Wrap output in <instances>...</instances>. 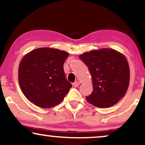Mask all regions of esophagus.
I'll return each mask as SVG.
<instances>
[{
    "label": "esophagus",
    "mask_w": 145,
    "mask_h": 145,
    "mask_svg": "<svg viewBox=\"0 0 145 145\" xmlns=\"http://www.w3.org/2000/svg\"><path fill=\"white\" fill-rule=\"evenodd\" d=\"M80 82H78V81H76V82H74V83H73V86H74V87H78V86L80 85Z\"/></svg>",
    "instance_id": "esophagus-1"
}]
</instances>
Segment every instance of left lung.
Segmentation results:
<instances>
[{
	"mask_svg": "<svg viewBox=\"0 0 145 145\" xmlns=\"http://www.w3.org/2000/svg\"><path fill=\"white\" fill-rule=\"evenodd\" d=\"M79 57L88 67L92 78L93 91L86 98L89 103L105 108L123 98L130 81L129 63L123 54L104 48Z\"/></svg>",
	"mask_w": 145,
	"mask_h": 145,
	"instance_id": "obj_1",
	"label": "left lung"
}]
</instances>
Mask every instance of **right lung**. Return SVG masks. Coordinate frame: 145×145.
Wrapping results in <instances>:
<instances>
[{"label": "right lung", "instance_id": "obj_1", "mask_svg": "<svg viewBox=\"0 0 145 145\" xmlns=\"http://www.w3.org/2000/svg\"><path fill=\"white\" fill-rule=\"evenodd\" d=\"M68 56V53L59 49L41 47L23 57L19 67V83L29 101L49 108L63 100L72 87L63 70Z\"/></svg>", "mask_w": 145, "mask_h": 145}]
</instances>
